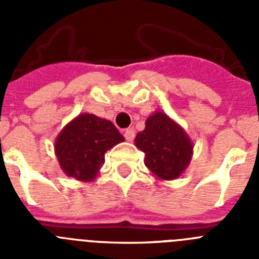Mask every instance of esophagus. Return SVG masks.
I'll list each match as a JSON object with an SVG mask.
<instances>
[{
	"instance_id": "obj_1",
	"label": "esophagus",
	"mask_w": 259,
	"mask_h": 259,
	"mask_svg": "<svg viewBox=\"0 0 259 259\" xmlns=\"http://www.w3.org/2000/svg\"><path fill=\"white\" fill-rule=\"evenodd\" d=\"M123 135H124L125 140L127 141H132L135 139V131L132 130V128H127V130H124Z\"/></svg>"
}]
</instances>
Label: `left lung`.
<instances>
[{
    "instance_id": "1",
    "label": "left lung",
    "mask_w": 259,
    "mask_h": 259,
    "mask_svg": "<svg viewBox=\"0 0 259 259\" xmlns=\"http://www.w3.org/2000/svg\"><path fill=\"white\" fill-rule=\"evenodd\" d=\"M135 143L145 153V166L159 179L166 180L182 175L193 150L183 128L161 111L146 119L145 130L137 134Z\"/></svg>"
}]
</instances>
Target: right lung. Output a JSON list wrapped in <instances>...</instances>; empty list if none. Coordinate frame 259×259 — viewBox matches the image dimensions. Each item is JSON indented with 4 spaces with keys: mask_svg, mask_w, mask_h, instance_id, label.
<instances>
[{
    "mask_svg": "<svg viewBox=\"0 0 259 259\" xmlns=\"http://www.w3.org/2000/svg\"><path fill=\"white\" fill-rule=\"evenodd\" d=\"M124 137L110 120L81 114L68 123L56 141L62 170L76 180L95 179L105 162V153Z\"/></svg>",
    "mask_w": 259,
    "mask_h": 259,
    "instance_id": "obj_1",
    "label": "right lung"
}]
</instances>
